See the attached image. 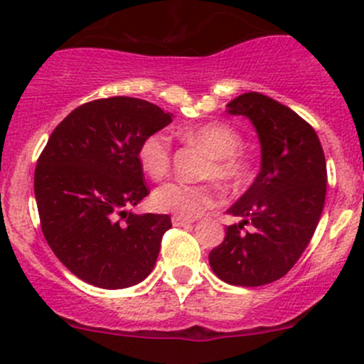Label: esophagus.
Instances as JSON below:
<instances>
[{"mask_svg": "<svg viewBox=\"0 0 364 364\" xmlns=\"http://www.w3.org/2000/svg\"><path fill=\"white\" fill-rule=\"evenodd\" d=\"M190 223H193L190 218H181V216H176V214L172 216V225H174V227H186V225Z\"/></svg>", "mask_w": 364, "mask_h": 364, "instance_id": "esophagus-1", "label": "esophagus"}]
</instances>
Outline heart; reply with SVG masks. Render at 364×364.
Instances as JSON below:
<instances>
[{
  "label": "heart",
  "mask_w": 364,
  "mask_h": 364,
  "mask_svg": "<svg viewBox=\"0 0 364 364\" xmlns=\"http://www.w3.org/2000/svg\"><path fill=\"white\" fill-rule=\"evenodd\" d=\"M181 136L190 143L204 148L211 156L205 174L214 176L230 186H239L250 178V164L240 155L242 137L235 129L221 122L183 129ZM141 169L151 179H162L171 167V139L166 132H155L144 137L137 150ZM220 192L213 185L166 183L151 195L159 211L172 213L181 218H195L220 202Z\"/></svg>",
  "instance_id": "1"
}]
</instances>
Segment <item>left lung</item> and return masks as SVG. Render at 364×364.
I'll list each match as a JSON object with an SVG mask.
<instances>
[{"label":"left lung","instance_id":"obj_1","mask_svg":"<svg viewBox=\"0 0 364 364\" xmlns=\"http://www.w3.org/2000/svg\"><path fill=\"white\" fill-rule=\"evenodd\" d=\"M246 117L262 148V167L228 214L225 240L209 252L213 272L233 286L270 284L286 275L311 242L326 197V160L319 137L293 109L247 92L227 105ZM251 223L246 232L243 225Z\"/></svg>","mask_w":364,"mask_h":364}]
</instances>
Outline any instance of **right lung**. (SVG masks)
Returning a JSON list of instances; mask_svg holds the SVG:
<instances>
[{"instance_id":"right-lung-1","label":"right lung","mask_w":364,"mask_h":364,"mask_svg":"<svg viewBox=\"0 0 364 364\" xmlns=\"http://www.w3.org/2000/svg\"><path fill=\"white\" fill-rule=\"evenodd\" d=\"M172 114L136 97L97 99L55 127L34 171L41 230L78 279L102 289L144 281L172 227L167 214H136L150 190L137 160L141 141Z\"/></svg>"}]
</instances>
